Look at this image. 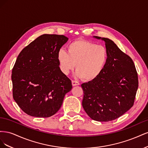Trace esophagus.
Here are the masks:
<instances>
[{
	"mask_svg": "<svg viewBox=\"0 0 148 148\" xmlns=\"http://www.w3.org/2000/svg\"><path fill=\"white\" fill-rule=\"evenodd\" d=\"M71 83H72V86H78V85L79 84V83L78 82L75 81V80H72V81H71Z\"/></svg>",
	"mask_w": 148,
	"mask_h": 148,
	"instance_id": "esophagus-1",
	"label": "esophagus"
}]
</instances>
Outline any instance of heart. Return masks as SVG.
<instances>
[{"label": "heart", "mask_w": 148, "mask_h": 148, "mask_svg": "<svg viewBox=\"0 0 148 148\" xmlns=\"http://www.w3.org/2000/svg\"><path fill=\"white\" fill-rule=\"evenodd\" d=\"M67 52L60 49L57 58L60 69L65 75L72 71L76 65L77 75L85 82L96 79L104 70L108 61L107 48L84 39L70 42Z\"/></svg>", "instance_id": "heart-1"}]
</instances>
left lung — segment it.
<instances>
[{
	"mask_svg": "<svg viewBox=\"0 0 148 148\" xmlns=\"http://www.w3.org/2000/svg\"><path fill=\"white\" fill-rule=\"evenodd\" d=\"M101 39L108 51V61L96 79L82 84V106L92 120L109 122L120 117L133 106L138 77L132 58L112 40Z\"/></svg>",
	"mask_w": 148,
	"mask_h": 148,
	"instance_id": "1",
	"label": "left lung"
}]
</instances>
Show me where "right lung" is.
Listing matches in <instances>:
<instances>
[{
  "instance_id": "1",
  "label": "right lung",
  "mask_w": 148,
  "mask_h": 148,
  "mask_svg": "<svg viewBox=\"0 0 148 148\" xmlns=\"http://www.w3.org/2000/svg\"><path fill=\"white\" fill-rule=\"evenodd\" d=\"M68 39L64 35L43 34L18 56L12 73L13 97L26 114L42 118L54 115L72 88L57 58Z\"/></svg>"
}]
</instances>
